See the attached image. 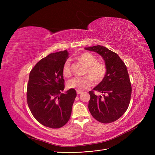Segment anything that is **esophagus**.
<instances>
[{
  "label": "esophagus",
  "mask_w": 155,
  "mask_h": 155,
  "mask_svg": "<svg viewBox=\"0 0 155 155\" xmlns=\"http://www.w3.org/2000/svg\"><path fill=\"white\" fill-rule=\"evenodd\" d=\"M83 92L82 91H78V90H77V94L78 95V94H82Z\"/></svg>",
  "instance_id": "34e87169"
}]
</instances>
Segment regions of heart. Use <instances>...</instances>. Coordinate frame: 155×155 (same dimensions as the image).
<instances>
[{"label": "heart", "mask_w": 155, "mask_h": 155, "mask_svg": "<svg viewBox=\"0 0 155 155\" xmlns=\"http://www.w3.org/2000/svg\"><path fill=\"white\" fill-rule=\"evenodd\" d=\"M78 59L87 67L85 73L90 76L75 77L73 78L67 83L68 88L84 90L92 84V78L96 82H99L103 80L106 75L107 67L105 64L99 63L95 56L91 53L86 52L81 54L78 56ZM62 72L65 77L69 78L71 76V63L69 60L64 63Z\"/></svg>", "instance_id": "heart-1"}]
</instances>
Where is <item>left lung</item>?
I'll list each match as a JSON object with an SVG mask.
<instances>
[{
	"instance_id": "1",
	"label": "left lung",
	"mask_w": 155,
	"mask_h": 155,
	"mask_svg": "<svg viewBox=\"0 0 155 155\" xmlns=\"http://www.w3.org/2000/svg\"><path fill=\"white\" fill-rule=\"evenodd\" d=\"M85 50L99 54L107 67L106 75L93 90L102 93L97 96L89 91L91 99L88 109L92 116L102 123L114 122L128 108L132 88L127 67L118 54L101 45L85 48Z\"/></svg>"
}]
</instances>
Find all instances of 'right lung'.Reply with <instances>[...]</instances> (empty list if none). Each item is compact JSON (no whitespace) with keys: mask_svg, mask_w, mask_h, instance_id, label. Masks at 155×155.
I'll list each match as a JSON object with an SVG mask.
<instances>
[{"mask_svg":"<svg viewBox=\"0 0 155 155\" xmlns=\"http://www.w3.org/2000/svg\"><path fill=\"white\" fill-rule=\"evenodd\" d=\"M68 58L67 50L48 54L38 61L29 73L27 102L32 116L42 125L60 128L70 119L77 92L64 88L63 64Z\"/></svg>","mask_w":155,"mask_h":155,"instance_id":"add662e5","label":"right lung"}]
</instances>
